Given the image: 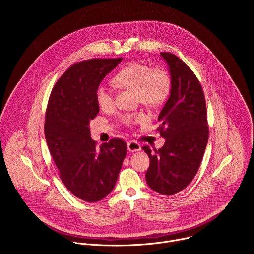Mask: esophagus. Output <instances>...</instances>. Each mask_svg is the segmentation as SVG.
I'll list each match as a JSON object with an SVG mask.
<instances>
[{"label":"esophagus","instance_id":"obj_1","mask_svg":"<svg viewBox=\"0 0 254 254\" xmlns=\"http://www.w3.org/2000/svg\"><path fill=\"white\" fill-rule=\"evenodd\" d=\"M127 150L131 153H133V152H138V151H140L141 150V147H140V144L137 142V141H135V140H129L128 142H127Z\"/></svg>","mask_w":254,"mask_h":254}]
</instances>
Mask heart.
<instances>
[{
  "mask_svg": "<svg viewBox=\"0 0 254 254\" xmlns=\"http://www.w3.org/2000/svg\"><path fill=\"white\" fill-rule=\"evenodd\" d=\"M114 82L120 87L135 90L139 100L153 106L165 102L172 90V78L166 69L139 62L122 68L115 75ZM95 99L101 110H110L115 104V92L112 87L100 84L95 90ZM146 119L142 113H127L121 118L126 126L142 123Z\"/></svg>",
  "mask_w": 254,
  "mask_h": 254,
  "instance_id": "b5f03b06",
  "label": "heart"
}]
</instances>
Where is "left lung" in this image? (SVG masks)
<instances>
[{"label": "left lung", "instance_id": "8db88e82", "mask_svg": "<svg viewBox=\"0 0 254 254\" xmlns=\"http://www.w3.org/2000/svg\"><path fill=\"white\" fill-rule=\"evenodd\" d=\"M172 78L170 97L159 116L157 128L166 138L164 146L154 150L142 147L150 158L146 181L162 195L184 190L196 176L208 142L209 127L205 95L191 68L178 56L161 52Z\"/></svg>", "mask_w": 254, "mask_h": 254}]
</instances>
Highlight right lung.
<instances>
[{
  "label": "right lung",
  "mask_w": 254,
  "mask_h": 254,
  "mask_svg": "<svg viewBox=\"0 0 254 254\" xmlns=\"http://www.w3.org/2000/svg\"><path fill=\"white\" fill-rule=\"evenodd\" d=\"M122 60L92 58L71 65L55 83L46 108L44 132L59 177L71 194L89 203L113 191L127 155L126 141L118 137L97 148L89 128L99 112L95 90Z\"/></svg>",
  "instance_id": "add662e5"
}]
</instances>
